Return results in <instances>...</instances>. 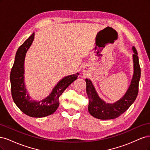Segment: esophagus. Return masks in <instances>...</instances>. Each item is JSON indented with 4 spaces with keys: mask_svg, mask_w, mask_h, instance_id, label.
I'll use <instances>...</instances> for the list:
<instances>
[{
    "mask_svg": "<svg viewBox=\"0 0 150 150\" xmlns=\"http://www.w3.org/2000/svg\"><path fill=\"white\" fill-rule=\"evenodd\" d=\"M82 74H83V75H87L88 74V69L86 67H83V69H82Z\"/></svg>",
    "mask_w": 150,
    "mask_h": 150,
    "instance_id": "34e87169",
    "label": "esophagus"
}]
</instances>
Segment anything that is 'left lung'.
I'll return each instance as SVG.
<instances>
[{"label":"left lung","mask_w":150,"mask_h":150,"mask_svg":"<svg viewBox=\"0 0 150 150\" xmlns=\"http://www.w3.org/2000/svg\"><path fill=\"white\" fill-rule=\"evenodd\" d=\"M133 74L131 83L127 92L120 100L115 103H107L101 99L96 91L91 80L86 79V93L89 99L88 112L93 117L100 120H110L118 117L127 110L134 100L138 93L139 81L141 76L138 52L134 47H132Z\"/></svg>","instance_id":"1"}]
</instances>
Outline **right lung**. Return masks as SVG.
Masks as SVG:
<instances>
[{
	"instance_id": "obj_1",
	"label": "right lung",
	"mask_w": 150,
	"mask_h": 150,
	"mask_svg": "<svg viewBox=\"0 0 150 150\" xmlns=\"http://www.w3.org/2000/svg\"><path fill=\"white\" fill-rule=\"evenodd\" d=\"M35 33L18 48L11 71L12 96L14 103L23 113L31 117L42 118L54 113L59 106V97L64 90L77 79L79 73L66 76L53 88L47 97L40 101L31 99L24 81L26 54L34 40Z\"/></svg>"
}]
</instances>
